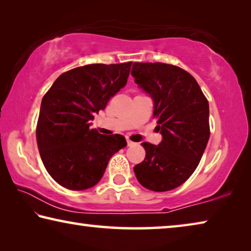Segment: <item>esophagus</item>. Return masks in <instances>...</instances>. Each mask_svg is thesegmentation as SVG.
<instances>
[{
  "label": "esophagus",
  "mask_w": 251,
  "mask_h": 251,
  "mask_svg": "<svg viewBox=\"0 0 251 251\" xmlns=\"http://www.w3.org/2000/svg\"><path fill=\"white\" fill-rule=\"evenodd\" d=\"M133 145H135V143L131 142L130 139H127V146H133Z\"/></svg>",
  "instance_id": "obj_1"
}]
</instances>
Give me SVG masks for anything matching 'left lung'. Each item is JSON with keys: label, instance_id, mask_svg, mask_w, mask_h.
I'll return each instance as SVG.
<instances>
[{"label": "left lung", "instance_id": "left-lung-1", "mask_svg": "<svg viewBox=\"0 0 251 251\" xmlns=\"http://www.w3.org/2000/svg\"><path fill=\"white\" fill-rule=\"evenodd\" d=\"M136 84L154 100L158 146L143 143L146 156L134 167L139 184L167 192L188 179L201 161L210 136L209 104L197 80L180 67L165 63H134Z\"/></svg>", "mask_w": 251, "mask_h": 251}]
</instances>
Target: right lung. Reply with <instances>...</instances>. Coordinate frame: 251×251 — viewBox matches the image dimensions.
Listing matches in <instances>:
<instances>
[{
  "label": "right lung",
  "mask_w": 251,
  "mask_h": 251,
  "mask_svg": "<svg viewBox=\"0 0 251 251\" xmlns=\"http://www.w3.org/2000/svg\"><path fill=\"white\" fill-rule=\"evenodd\" d=\"M131 62L90 64L59 75L42 100L36 141L46 171L71 190L95 186L114 154L127 145L123 135L90 128L94 113L127 83Z\"/></svg>",
  "instance_id": "1"
}]
</instances>
